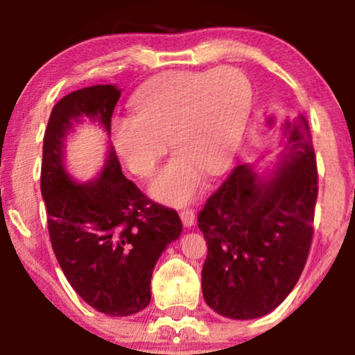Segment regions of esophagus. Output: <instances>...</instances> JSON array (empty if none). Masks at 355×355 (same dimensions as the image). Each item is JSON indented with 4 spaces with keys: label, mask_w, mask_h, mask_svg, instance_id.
<instances>
[{
    "label": "esophagus",
    "mask_w": 355,
    "mask_h": 355,
    "mask_svg": "<svg viewBox=\"0 0 355 355\" xmlns=\"http://www.w3.org/2000/svg\"><path fill=\"white\" fill-rule=\"evenodd\" d=\"M180 217H182V222L185 227H191L193 224H195V211H193L191 207H185V209H182Z\"/></svg>",
    "instance_id": "1"
}]
</instances>
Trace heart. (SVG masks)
Instances as JSON below:
<instances>
[{"instance_id": "1", "label": "heart", "mask_w": 355, "mask_h": 355, "mask_svg": "<svg viewBox=\"0 0 355 355\" xmlns=\"http://www.w3.org/2000/svg\"><path fill=\"white\" fill-rule=\"evenodd\" d=\"M250 105L248 79L234 68L167 73L136 94L135 116L113 121V144L131 172L149 177L170 139L177 153L150 183V193L183 205L200 190L202 172L217 175L232 160Z\"/></svg>"}]
</instances>
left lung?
Returning <instances> with one entry per match:
<instances>
[{
    "label": "left lung",
    "mask_w": 355,
    "mask_h": 355,
    "mask_svg": "<svg viewBox=\"0 0 355 355\" xmlns=\"http://www.w3.org/2000/svg\"><path fill=\"white\" fill-rule=\"evenodd\" d=\"M286 136L274 177L261 180L237 165L198 214L207 243L202 297L227 318L252 320L276 309L309 258L318 170L306 118L287 121Z\"/></svg>",
    "instance_id": "left-lung-1"
}]
</instances>
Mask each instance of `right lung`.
I'll list each match as a JSON object with an SVG mask.
<instances>
[{
    "mask_svg": "<svg viewBox=\"0 0 355 355\" xmlns=\"http://www.w3.org/2000/svg\"><path fill=\"white\" fill-rule=\"evenodd\" d=\"M120 96L107 84L61 98L45 130L40 173L50 242L66 279L86 304L110 316L149 305L155 263L182 232L177 211L149 200L121 173L113 146L94 182L76 183L64 170V139L73 123L86 115L110 135Z\"/></svg>",
    "mask_w": 355,
    "mask_h": 355,
    "instance_id": "1",
    "label": "right lung"
}]
</instances>
